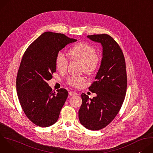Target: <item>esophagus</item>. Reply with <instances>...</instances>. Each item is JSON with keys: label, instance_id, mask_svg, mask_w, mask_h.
Returning a JSON list of instances; mask_svg holds the SVG:
<instances>
[{"label": "esophagus", "instance_id": "34e87169", "mask_svg": "<svg viewBox=\"0 0 153 153\" xmlns=\"http://www.w3.org/2000/svg\"><path fill=\"white\" fill-rule=\"evenodd\" d=\"M69 94H70V96H76V95H77V93H76V92H74V91H70V92L69 93Z\"/></svg>", "mask_w": 153, "mask_h": 153}]
</instances>
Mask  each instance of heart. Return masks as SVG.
<instances>
[{
    "instance_id": "heart-1",
    "label": "heart",
    "mask_w": 153,
    "mask_h": 153,
    "mask_svg": "<svg viewBox=\"0 0 153 153\" xmlns=\"http://www.w3.org/2000/svg\"><path fill=\"white\" fill-rule=\"evenodd\" d=\"M70 58L82 65V70L88 74L94 73L99 68L100 56L96 53V49L85 42H79L73 47L68 52ZM56 66L60 72H65L68 66V60L61 51L57 54ZM85 81L83 77H70L67 82L71 86L79 87Z\"/></svg>"
}]
</instances>
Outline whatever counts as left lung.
I'll return each instance as SVG.
<instances>
[{"label": "left lung", "mask_w": 153, "mask_h": 153, "mask_svg": "<svg viewBox=\"0 0 153 153\" xmlns=\"http://www.w3.org/2000/svg\"><path fill=\"white\" fill-rule=\"evenodd\" d=\"M100 43L102 59L95 81L89 90L97 96L90 99L81 94L82 105L79 111L81 124L90 130H99L111 123L120 111L125 99L127 76L123 52L114 39L106 34L87 36Z\"/></svg>", "instance_id": "obj_1"}]
</instances>
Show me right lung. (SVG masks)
<instances>
[{
    "mask_svg": "<svg viewBox=\"0 0 153 153\" xmlns=\"http://www.w3.org/2000/svg\"><path fill=\"white\" fill-rule=\"evenodd\" d=\"M63 34L45 32L25 51L16 78L19 100L27 117L35 125L48 127L58 120L68 93L53 91L47 82L56 71L57 54L68 43L76 42Z\"/></svg>",
    "mask_w": 153,
    "mask_h": 153,
    "instance_id": "add662e5",
    "label": "right lung"
}]
</instances>
